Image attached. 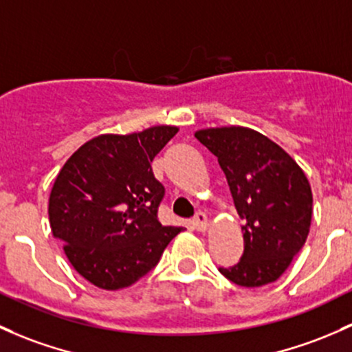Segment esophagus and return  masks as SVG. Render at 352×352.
Listing matches in <instances>:
<instances>
[{"instance_id":"34e87169","label":"esophagus","mask_w":352,"mask_h":352,"mask_svg":"<svg viewBox=\"0 0 352 352\" xmlns=\"http://www.w3.org/2000/svg\"><path fill=\"white\" fill-rule=\"evenodd\" d=\"M192 226H194L195 229H197V231H201V232H204L207 228H209V219H207V216L204 212H199L197 216L194 217V219H192Z\"/></svg>"}]
</instances>
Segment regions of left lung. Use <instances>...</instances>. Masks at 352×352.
I'll use <instances>...</instances> for the list:
<instances>
[{"label":"left lung","instance_id":"1","mask_svg":"<svg viewBox=\"0 0 352 352\" xmlns=\"http://www.w3.org/2000/svg\"><path fill=\"white\" fill-rule=\"evenodd\" d=\"M195 138L217 157L244 221L241 260L219 272L239 287L276 282L310 231L312 188L305 173L282 146L251 128H206Z\"/></svg>","mask_w":352,"mask_h":352}]
</instances>
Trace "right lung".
I'll use <instances>...</instances> for the list:
<instances>
[{
	"label": "right lung",
	"instance_id": "1",
	"mask_svg": "<svg viewBox=\"0 0 352 352\" xmlns=\"http://www.w3.org/2000/svg\"><path fill=\"white\" fill-rule=\"evenodd\" d=\"M179 128L99 135L70 155L49 199L52 234L77 273L102 290L138 282L182 228L162 226L165 188L151 162Z\"/></svg>",
	"mask_w": 352,
	"mask_h": 352
}]
</instances>
